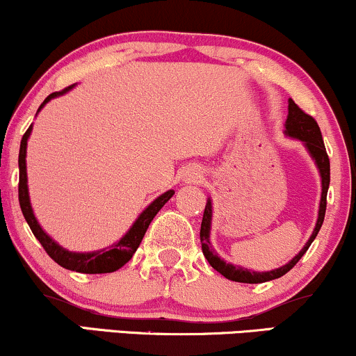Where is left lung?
<instances>
[{
    "instance_id": "left-lung-1",
    "label": "left lung",
    "mask_w": 356,
    "mask_h": 356,
    "mask_svg": "<svg viewBox=\"0 0 356 356\" xmlns=\"http://www.w3.org/2000/svg\"><path fill=\"white\" fill-rule=\"evenodd\" d=\"M286 134H289L292 138H298L304 143L305 147H307L310 156L316 159V164L318 170H321L322 177V199H321V209H318V218L317 225L314 228L312 236L309 238V241L305 243L302 251L292 258L286 266L274 269V271L268 273H254L248 271V269H243L238 266H233V264L225 263L223 259H220V256L211 250L210 246V220H211V202L210 199L207 200L205 210H204V218H202L200 225V243H202V251H204V256L207 261L210 263V266L225 276L230 281L235 282H246V284H259V282L273 281V279H277L284 276L287 271H291L296 264L299 263V259L305 254V251L309 250V246L312 245V241L316 240L318 230H321L323 218H325V209H327V191L328 184H330V159H328V154L325 151V145H323L321 128H318L317 121L312 118V116L305 113L302 108H299L294 102L289 100V115H287L286 120Z\"/></svg>"
}]
</instances>
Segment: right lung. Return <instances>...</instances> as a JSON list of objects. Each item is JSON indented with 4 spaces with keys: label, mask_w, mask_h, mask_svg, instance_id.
I'll return each instance as SVG.
<instances>
[{
    "label": "right lung",
    "mask_w": 356,
    "mask_h": 356,
    "mask_svg": "<svg viewBox=\"0 0 356 356\" xmlns=\"http://www.w3.org/2000/svg\"><path fill=\"white\" fill-rule=\"evenodd\" d=\"M69 88L51 93V95L42 102V105L39 106V110L46 105L51 98L62 95V93H65ZM31 128H33V124L29 126L28 131L22 134L21 146H19V157H17V163H19V187H17V193H19V205H21L22 215H24L26 222L29 225L31 232H33L34 236L38 238L40 245H42V248L46 250V253L51 256L57 264H60V266L65 269H70V271L85 273V274H103V273H113L121 266H124V264L133 258V254L136 253L139 243H141L143 236H145V233L147 230V227H149V223L152 222V218L156 217L157 211L163 209L165 202L174 195V191H168L161 197H157V199L152 202V204L147 207L141 215H139V218L134 222L131 230L126 233V235L121 238L116 245L111 246L110 250H102V251H97V253H70V251H67L62 248V246H58L51 236L44 233L42 228L39 227L38 220L34 217L33 209H31L29 193H28V177H26V146H28Z\"/></svg>",
    "instance_id": "add662e5"
}]
</instances>
